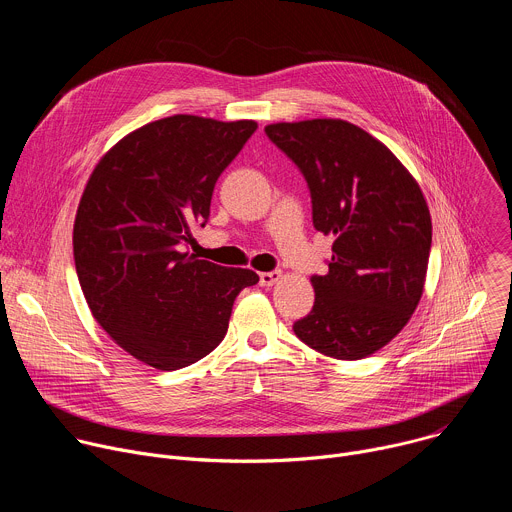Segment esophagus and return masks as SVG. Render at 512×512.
Segmentation results:
<instances>
[{"mask_svg": "<svg viewBox=\"0 0 512 512\" xmlns=\"http://www.w3.org/2000/svg\"><path fill=\"white\" fill-rule=\"evenodd\" d=\"M281 277H283V273H281L279 269H275V271H263V273H259V283H261L263 287H271V285H275Z\"/></svg>", "mask_w": 512, "mask_h": 512, "instance_id": "obj_1", "label": "esophagus"}]
</instances>
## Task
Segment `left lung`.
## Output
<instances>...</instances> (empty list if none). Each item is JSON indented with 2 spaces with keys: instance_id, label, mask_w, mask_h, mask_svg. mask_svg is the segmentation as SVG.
Wrapping results in <instances>:
<instances>
[{
  "instance_id": "left-lung-1",
  "label": "left lung",
  "mask_w": 512,
  "mask_h": 512,
  "mask_svg": "<svg viewBox=\"0 0 512 512\" xmlns=\"http://www.w3.org/2000/svg\"><path fill=\"white\" fill-rule=\"evenodd\" d=\"M267 137L304 174L316 231L332 235L312 312L294 324L310 348L358 360L389 344L415 312L431 249L423 192L385 143L342 119L271 123Z\"/></svg>"
}]
</instances>
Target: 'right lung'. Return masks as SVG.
<instances>
[{"label":"right lung","mask_w":512,"mask_h":512,"mask_svg":"<svg viewBox=\"0 0 512 512\" xmlns=\"http://www.w3.org/2000/svg\"><path fill=\"white\" fill-rule=\"evenodd\" d=\"M255 129L198 115L152 121L119 139L85 186L72 229L85 300L111 340L154 369L178 371L212 352L239 291L259 281L184 251Z\"/></svg>","instance_id":"add662e5"}]
</instances>
